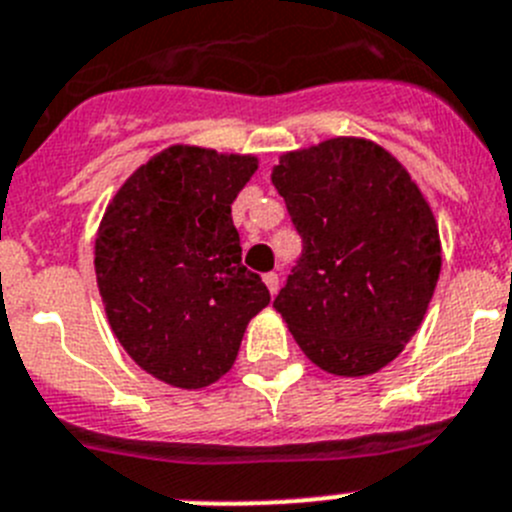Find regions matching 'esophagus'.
Masks as SVG:
<instances>
[{
    "label": "esophagus",
    "instance_id": "esophagus-1",
    "mask_svg": "<svg viewBox=\"0 0 512 512\" xmlns=\"http://www.w3.org/2000/svg\"><path fill=\"white\" fill-rule=\"evenodd\" d=\"M264 284L269 287L271 294L279 292V274L276 271H269V274H264Z\"/></svg>",
    "mask_w": 512,
    "mask_h": 512
}]
</instances>
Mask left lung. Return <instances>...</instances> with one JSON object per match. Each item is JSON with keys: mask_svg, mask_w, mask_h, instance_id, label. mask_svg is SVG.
Wrapping results in <instances>:
<instances>
[{"mask_svg": "<svg viewBox=\"0 0 512 512\" xmlns=\"http://www.w3.org/2000/svg\"><path fill=\"white\" fill-rule=\"evenodd\" d=\"M302 253L274 307L314 365L368 375L424 320L442 269L437 220L409 172L365 139H330L274 167Z\"/></svg>", "mask_w": 512, "mask_h": 512, "instance_id": "left-lung-1", "label": "left lung"}]
</instances>
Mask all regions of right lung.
I'll return each mask as SVG.
<instances>
[{
  "instance_id": "add662e5",
  "label": "right lung",
  "mask_w": 512,
  "mask_h": 512,
  "mask_svg": "<svg viewBox=\"0 0 512 512\" xmlns=\"http://www.w3.org/2000/svg\"><path fill=\"white\" fill-rule=\"evenodd\" d=\"M253 157L170 147L142 164L106 208L96 279L126 353L177 388L210 386L231 370L251 317L269 304L241 264L231 205Z\"/></svg>"
}]
</instances>
